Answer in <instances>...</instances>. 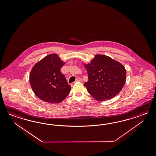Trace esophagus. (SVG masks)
Listing matches in <instances>:
<instances>
[{
	"label": "esophagus",
	"mask_w": 156,
	"mask_h": 156,
	"mask_svg": "<svg viewBox=\"0 0 156 156\" xmlns=\"http://www.w3.org/2000/svg\"><path fill=\"white\" fill-rule=\"evenodd\" d=\"M76 82H82V78H78L76 80Z\"/></svg>",
	"instance_id": "obj_1"
}]
</instances>
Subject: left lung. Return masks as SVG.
I'll return each mask as SVG.
<instances>
[{"mask_svg":"<svg viewBox=\"0 0 156 156\" xmlns=\"http://www.w3.org/2000/svg\"><path fill=\"white\" fill-rule=\"evenodd\" d=\"M85 66L89 80L83 85L95 99L99 101L112 99L122 90L126 71L119 62L106 55H96L90 64Z\"/></svg>","mask_w":156,"mask_h":156,"instance_id":"1","label":"left lung"}]
</instances>
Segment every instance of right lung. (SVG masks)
I'll list each match as a JSON object with an SVG mask.
<instances>
[{"label":"right lung","mask_w":156,"mask_h":156,"mask_svg":"<svg viewBox=\"0 0 156 156\" xmlns=\"http://www.w3.org/2000/svg\"><path fill=\"white\" fill-rule=\"evenodd\" d=\"M65 63L57 54H50L34 66L30 83L39 99L50 104H58L69 95L71 87L61 71Z\"/></svg>","instance_id":"right-lung-1"}]
</instances>
